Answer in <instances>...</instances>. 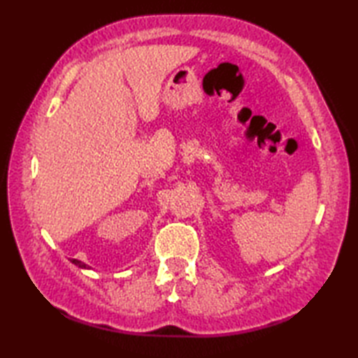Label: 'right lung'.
I'll return each mask as SVG.
<instances>
[{
  "mask_svg": "<svg viewBox=\"0 0 358 358\" xmlns=\"http://www.w3.org/2000/svg\"><path fill=\"white\" fill-rule=\"evenodd\" d=\"M71 262H72L73 264H77L78 268H83V269H86V268H87V264H86V263H83V262H80V260H75V258H72Z\"/></svg>",
  "mask_w": 358,
  "mask_h": 358,
  "instance_id": "obj_1",
  "label": "right lung"
}]
</instances>
